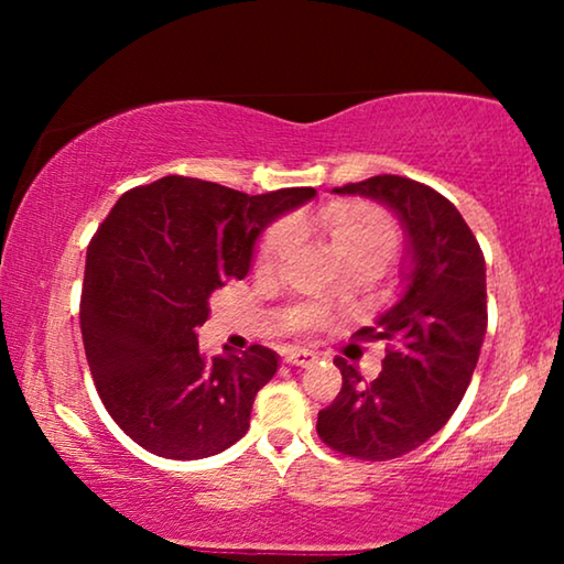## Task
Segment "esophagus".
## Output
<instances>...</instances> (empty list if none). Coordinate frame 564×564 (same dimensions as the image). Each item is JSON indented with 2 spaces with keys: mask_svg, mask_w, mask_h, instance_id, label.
<instances>
[{
  "mask_svg": "<svg viewBox=\"0 0 564 564\" xmlns=\"http://www.w3.org/2000/svg\"><path fill=\"white\" fill-rule=\"evenodd\" d=\"M315 359H318V357H315V351H311V349L284 351V361H288V365H292V367H311Z\"/></svg>",
  "mask_w": 564,
  "mask_h": 564,
  "instance_id": "esophagus-1",
  "label": "esophagus"
}]
</instances>
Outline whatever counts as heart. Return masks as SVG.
Here are the masks:
<instances>
[{
  "mask_svg": "<svg viewBox=\"0 0 564 564\" xmlns=\"http://www.w3.org/2000/svg\"><path fill=\"white\" fill-rule=\"evenodd\" d=\"M318 226L328 238L330 251L344 261V267L372 264L380 269L400 243V226L390 213L372 203H338L318 215ZM292 249V230L272 226L261 236L253 253V267L259 272L272 269ZM321 315L311 311L305 326H315Z\"/></svg>",
  "mask_w": 564,
  "mask_h": 564,
  "instance_id": "1",
  "label": "heart"
}]
</instances>
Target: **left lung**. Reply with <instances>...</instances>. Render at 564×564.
Segmentation results:
<instances>
[{
	"instance_id": "left-lung-1",
	"label": "left lung",
	"mask_w": 564,
	"mask_h": 564,
	"mask_svg": "<svg viewBox=\"0 0 564 564\" xmlns=\"http://www.w3.org/2000/svg\"><path fill=\"white\" fill-rule=\"evenodd\" d=\"M398 213L411 246L405 295L361 341H384L382 372L367 382L336 357L341 390L318 413V436L344 457L388 462L429 442L465 398L488 328L485 257L444 195L408 176L380 174L336 187Z\"/></svg>"
}]
</instances>
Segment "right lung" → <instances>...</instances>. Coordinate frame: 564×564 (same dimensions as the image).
<instances>
[{
	"label": "right lung",
	"instance_id": "right-lung-1",
	"mask_svg": "<svg viewBox=\"0 0 564 564\" xmlns=\"http://www.w3.org/2000/svg\"><path fill=\"white\" fill-rule=\"evenodd\" d=\"M311 197L313 187L246 195L164 176L126 192L99 223L84 267V351L107 413L143 449L203 459L249 431L276 354L253 344L205 359L195 330L213 292L249 272L264 226Z\"/></svg>",
	"mask_w": 564,
	"mask_h": 564
}]
</instances>
